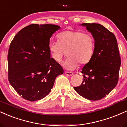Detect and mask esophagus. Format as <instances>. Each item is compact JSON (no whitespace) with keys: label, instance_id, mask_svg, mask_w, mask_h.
<instances>
[{"label":"esophagus","instance_id":"obj_1","mask_svg":"<svg viewBox=\"0 0 127 127\" xmlns=\"http://www.w3.org/2000/svg\"><path fill=\"white\" fill-rule=\"evenodd\" d=\"M65 75H66L67 76H72L73 75V73L72 72H64Z\"/></svg>","mask_w":127,"mask_h":127}]
</instances>
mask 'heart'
I'll return each instance as SVG.
<instances>
[{"instance_id":"1","label":"heart","mask_w":127,"mask_h":127,"mask_svg":"<svg viewBox=\"0 0 127 127\" xmlns=\"http://www.w3.org/2000/svg\"><path fill=\"white\" fill-rule=\"evenodd\" d=\"M58 42L50 41L49 51L55 62H61L67 55L63 65L68 69H75L90 62L94 52L95 41L91 34L81 30H66L59 33Z\"/></svg>"}]
</instances>
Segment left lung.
Listing matches in <instances>:
<instances>
[{
    "instance_id": "1",
    "label": "left lung",
    "mask_w": 127,
    "mask_h": 127,
    "mask_svg": "<svg viewBox=\"0 0 127 127\" xmlns=\"http://www.w3.org/2000/svg\"><path fill=\"white\" fill-rule=\"evenodd\" d=\"M95 41L94 52L90 62L82 68L83 81L74 89L84 98L93 101L105 97L117 85L121 60L114 34L97 23H83Z\"/></svg>"
}]
</instances>
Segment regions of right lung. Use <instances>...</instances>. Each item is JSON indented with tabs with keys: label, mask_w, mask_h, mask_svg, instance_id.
Masks as SVG:
<instances>
[{
	"label": "right lung",
	"mask_w": 127,
	"mask_h": 127,
	"mask_svg": "<svg viewBox=\"0 0 127 127\" xmlns=\"http://www.w3.org/2000/svg\"><path fill=\"white\" fill-rule=\"evenodd\" d=\"M60 27L32 24L22 29L9 48L8 80L22 98L30 101L48 95L55 78L63 74L60 65L51 57L49 39Z\"/></svg>",
	"instance_id": "add662e5"
}]
</instances>
